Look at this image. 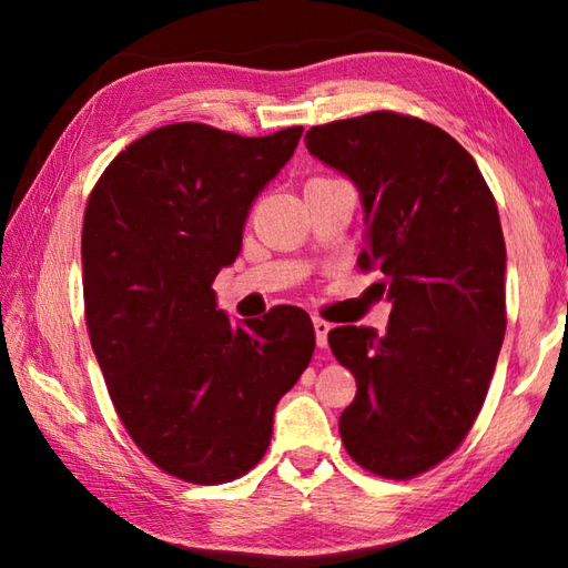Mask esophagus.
Instances as JSON below:
<instances>
[{
    "label": "esophagus",
    "instance_id": "esophagus-1",
    "mask_svg": "<svg viewBox=\"0 0 568 568\" xmlns=\"http://www.w3.org/2000/svg\"><path fill=\"white\" fill-rule=\"evenodd\" d=\"M313 328H315V338H318L321 348L328 345V333H331V323L323 321V318H313Z\"/></svg>",
    "mask_w": 568,
    "mask_h": 568
}]
</instances>
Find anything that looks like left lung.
<instances>
[{
    "label": "left lung",
    "mask_w": 568,
    "mask_h": 568,
    "mask_svg": "<svg viewBox=\"0 0 568 568\" xmlns=\"http://www.w3.org/2000/svg\"><path fill=\"white\" fill-rule=\"evenodd\" d=\"M305 145L361 190L363 273L393 301L383 338L328 333L355 376L341 438L355 464L406 480L464 444L484 406L506 333V243L476 160L436 124L368 112L311 128Z\"/></svg>",
    "instance_id": "8db88e82"
}]
</instances>
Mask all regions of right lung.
<instances>
[{
    "label": "right lung",
    "mask_w": 568,
    "mask_h": 568,
    "mask_svg": "<svg viewBox=\"0 0 568 568\" xmlns=\"http://www.w3.org/2000/svg\"><path fill=\"white\" fill-rule=\"evenodd\" d=\"M301 134L165 124L124 148L90 192L82 287L92 351L134 446L187 484H227L257 466L277 400L313 358L301 307H273L240 328L213 291Z\"/></svg>",
    "instance_id": "obj_1"
}]
</instances>
